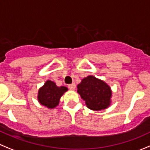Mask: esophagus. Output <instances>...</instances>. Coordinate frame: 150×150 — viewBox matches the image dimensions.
<instances>
[{"instance_id":"esophagus-1","label":"esophagus","mask_w":150,"mask_h":150,"mask_svg":"<svg viewBox=\"0 0 150 150\" xmlns=\"http://www.w3.org/2000/svg\"><path fill=\"white\" fill-rule=\"evenodd\" d=\"M75 83H72V84L69 85V88L71 89V90H74L75 89Z\"/></svg>"}]
</instances>
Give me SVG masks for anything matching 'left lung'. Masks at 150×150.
I'll return each mask as SVG.
<instances>
[{"mask_svg":"<svg viewBox=\"0 0 150 150\" xmlns=\"http://www.w3.org/2000/svg\"><path fill=\"white\" fill-rule=\"evenodd\" d=\"M77 88L78 93L90 110L100 111L111 105L112 91L110 86L93 75L83 78Z\"/></svg>","mask_w":150,"mask_h":150,"instance_id":"left-lung-1","label":"left lung"}]
</instances>
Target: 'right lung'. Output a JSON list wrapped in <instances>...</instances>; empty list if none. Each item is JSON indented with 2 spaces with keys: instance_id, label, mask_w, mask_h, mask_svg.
I'll return each mask as SVG.
<instances>
[{
  "instance_id": "obj_1",
  "label": "right lung",
  "mask_w": 150,
  "mask_h": 150,
  "mask_svg": "<svg viewBox=\"0 0 150 150\" xmlns=\"http://www.w3.org/2000/svg\"><path fill=\"white\" fill-rule=\"evenodd\" d=\"M68 90L66 86H58L52 81L47 80L44 84L39 88L38 100L40 104L48 109H54L58 106L61 96Z\"/></svg>"
}]
</instances>
